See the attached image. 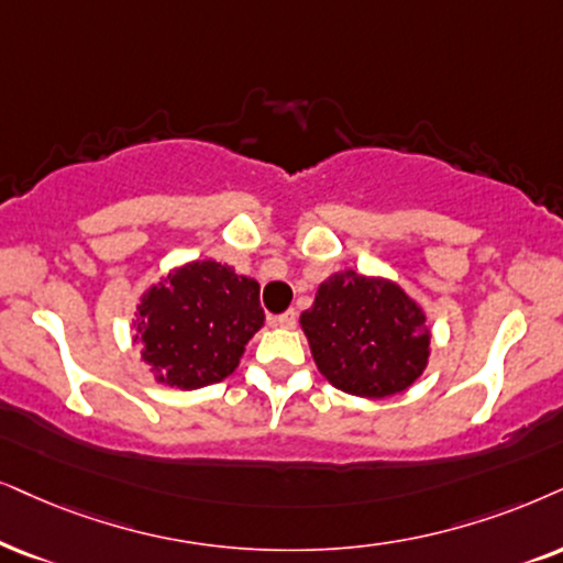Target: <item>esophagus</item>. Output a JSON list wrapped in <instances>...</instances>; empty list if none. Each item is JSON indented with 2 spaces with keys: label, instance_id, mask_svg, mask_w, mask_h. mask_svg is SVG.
Masks as SVG:
<instances>
[{
  "label": "esophagus",
  "instance_id": "esophagus-1",
  "mask_svg": "<svg viewBox=\"0 0 563 563\" xmlns=\"http://www.w3.org/2000/svg\"><path fill=\"white\" fill-rule=\"evenodd\" d=\"M296 311H286V314H277V317H273L269 319V322H273L275 327H283V330H294L296 327Z\"/></svg>",
  "mask_w": 563,
  "mask_h": 563
}]
</instances>
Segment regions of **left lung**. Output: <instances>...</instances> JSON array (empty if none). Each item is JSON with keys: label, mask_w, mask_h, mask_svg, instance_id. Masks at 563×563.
Wrapping results in <instances>:
<instances>
[{"label": "left lung", "mask_w": 563, "mask_h": 563, "mask_svg": "<svg viewBox=\"0 0 563 563\" xmlns=\"http://www.w3.org/2000/svg\"><path fill=\"white\" fill-rule=\"evenodd\" d=\"M301 330L319 374L366 400L405 393L429 366L423 306L393 277L332 273L301 314Z\"/></svg>", "instance_id": "8db88e82"}]
</instances>
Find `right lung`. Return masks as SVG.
Wrapping results in <instances>:
<instances>
[{
    "label": "right lung",
    "instance_id": "obj_1",
    "mask_svg": "<svg viewBox=\"0 0 563 563\" xmlns=\"http://www.w3.org/2000/svg\"><path fill=\"white\" fill-rule=\"evenodd\" d=\"M265 324L260 283L231 265L195 260L170 267L140 294L132 340L153 379L189 389L223 382Z\"/></svg>",
    "mask_w": 563,
    "mask_h": 563
}]
</instances>
